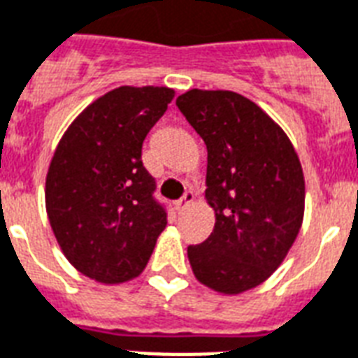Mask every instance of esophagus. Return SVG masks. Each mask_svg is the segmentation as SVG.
<instances>
[{"label":"esophagus","instance_id":"obj_1","mask_svg":"<svg viewBox=\"0 0 358 358\" xmlns=\"http://www.w3.org/2000/svg\"><path fill=\"white\" fill-rule=\"evenodd\" d=\"M192 201H194V192H192V190H189V192H185V196H182L181 200L177 201L176 206L179 211H182V209L190 208V203H192Z\"/></svg>","mask_w":358,"mask_h":358}]
</instances>
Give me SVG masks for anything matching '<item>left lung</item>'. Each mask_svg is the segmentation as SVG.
I'll use <instances>...</instances> for the list:
<instances>
[{
  "label": "left lung",
  "mask_w": 358,
  "mask_h": 358,
  "mask_svg": "<svg viewBox=\"0 0 358 358\" xmlns=\"http://www.w3.org/2000/svg\"><path fill=\"white\" fill-rule=\"evenodd\" d=\"M177 107L208 147L206 198L215 228L190 245L196 279L240 294L270 278L303 219V173L291 139L257 103L230 90L192 88Z\"/></svg>",
  "instance_id": "left-lung-1"
}]
</instances>
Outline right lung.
<instances>
[{
    "instance_id": "right-lung-1",
    "label": "right lung",
    "mask_w": 358,
    "mask_h": 358,
    "mask_svg": "<svg viewBox=\"0 0 358 358\" xmlns=\"http://www.w3.org/2000/svg\"><path fill=\"white\" fill-rule=\"evenodd\" d=\"M173 96L168 87L103 94L71 122L50 160L48 222L66 259L99 283L138 278L166 228L141 147Z\"/></svg>"
}]
</instances>
